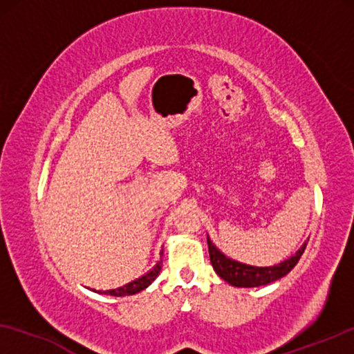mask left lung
I'll return each mask as SVG.
<instances>
[{
	"label": "left lung",
	"mask_w": 354,
	"mask_h": 354,
	"mask_svg": "<svg viewBox=\"0 0 354 354\" xmlns=\"http://www.w3.org/2000/svg\"><path fill=\"white\" fill-rule=\"evenodd\" d=\"M308 241L299 246V250L288 259L282 261V263L268 266V268H258V266H250L239 263V261L229 258L217 246L212 243L209 236H207V248H209V258L211 264L214 268L216 274L221 279H224L227 283L234 285V287L240 288H253L261 287V285L272 283L275 280L282 279L292 270L297 263L301 258V254L306 250Z\"/></svg>",
	"instance_id": "8db88e82"
}]
</instances>
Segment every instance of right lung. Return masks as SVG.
Instances as JSON below:
<instances>
[{"mask_svg":"<svg viewBox=\"0 0 354 354\" xmlns=\"http://www.w3.org/2000/svg\"><path fill=\"white\" fill-rule=\"evenodd\" d=\"M161 268H162V253H161V259L158 261L156 266H154L153 269H149L147 274H143L142 277L132 280V282L122 285V287L119 288H114V290H93L95 293H100V295H111V297H129V295H135L138 292H142V290L148 288L149 285L154 282V279L158 277L159 272H161Z\"/></svg>","mask_w":354,"mask_h":354,"instance_id":"obj_1","label":"right lung"}]
</instances>
